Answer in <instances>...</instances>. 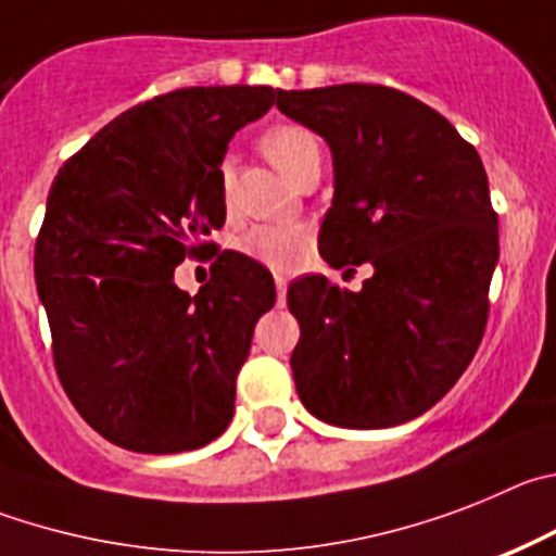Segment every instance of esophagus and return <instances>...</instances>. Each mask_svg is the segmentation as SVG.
<instances>
[{
    "mask_svg": "<svg viewBox=\"0 0 556 556\" xmlns=\"http://www.w3.org/2000/svg\"><path fill=\"white\" fill-rule=\"evenodd\" d=\"M274 285H277V296H279V302H282L285 290H288V279H285V277H274Z\"/></svg>",
    "mask_w": 556,
    "mask_h": 556,
    "instance_id": "esophagus-1",
    "label": "esophagus"
}]
</instances>
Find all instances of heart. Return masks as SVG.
I'll list each match as a JSON object with an SVG mask.
<instances>
[{
	"mask_svg": "<svg viewBox=\"0 0 556 556\" xmlns=\"http://www.w3.org/2000/svg\"><path fill=\"white\" fill-rule=\"evenodd\" d=\"M263 152L268 154L274 166L293 182L309 163H321V147L309 129L299 124H277L263 135ZM218 188H222L224 204H232L235 193V168L232 160H224L218 168ZM309 232L296 224H263L249 229L241 238V252L257 260L274 271H293L307 260Z\"/></svg>",
	"mask_w": 556,
	"mask_h": 556,
	"instance_id": "obj_1",
	"label": "heart"
}]
</instances>
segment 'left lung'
Segmentation results:
<instances>
[{
  "label": "left lung",
  "instance_id": "obj_1",
  "mask_svg": "<svg viewBox=\"0 0 556 556\" xmlns=\"http://www.w3.org/2000/svg\"><path fill=\"white\" fill-rule=\"evenodd\" d=\"M277 108L332 152L321 257L374 268L357 293L321 274L288 288L299 399L332 427L413 421L463 377L488 321L498 218L482 160L438 110L384 85L279 91Z\"/></svg>",
  "mask_w": 556,
  "mask_h": 556
}]
</instances>
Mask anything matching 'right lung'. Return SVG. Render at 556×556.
<instances>
[{
    "label": "right lung",
    "mask_w": 556,
    "mask_h": 556,
    "mask_svg": "<svg viewBox=\"0 0 556 556\" xmlns=\"http://www.w3.org/2000/svg\"><path fill=\"white\" fill-rule=\"evenodd\" d=\"M268 85L154 97L99 129L54 177L35 282L68 399L102 438L141 454L207 446L229 427L254 324L274 307L257 260L222 252L197 296L185 254L224 227L218 168L232 135L271 110Z\"/></svg>",
    "instance_id": "add662e5"
}]
</instances>
